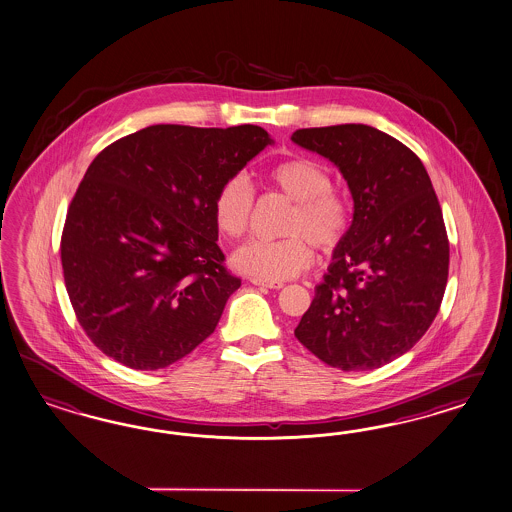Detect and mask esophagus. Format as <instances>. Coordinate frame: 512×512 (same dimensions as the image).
<instances>
[{
    "label": "esophagus",
    "instance_id": "1",
    "mask_svg": "<svg viewBox=\"0 0 512 512\" xmlns=\"http://www.w3.org/2000/svg\"><path fill=\"white\" fill-rule=\"evenodd\" d=\"M253 285H259V287H268V289H281L283 283L281 281H266V279L251 278Z\"/></svg>",
    "mask_w": 512,
    "mask_h": 512
}]
</instances>
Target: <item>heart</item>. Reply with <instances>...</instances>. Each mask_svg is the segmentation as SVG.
<instances>
[{
	"instance_id": "b5f03b06",
	"label": "heart",
	"mask_w": 512,
	"mask_h": 512,
	"mask_svg": "<svg viewBox=\"0 0 512 512\" xmlns=\"http://www.w3.org/2000/svg\"><path fill=\"white\" fill-rule=\"evenodd\" d=\"M268 180L283 191L295 210L289 217L287 233L281 240L253 238L236 249L233 264L251 278L283 281L295 278L313 263L311 242L319 248H334L349 223V208L336 191L323 165L308 157H295L268 169ZM253 186L246 174L229 176L214 199V219L219 233L240 238L248 231L253 212ZM309 237L306 239L305 236Z\"/></svg>"
}]
</instances>
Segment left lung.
Masks as SVG:
<instances>
[{"instance_id":"obj_1","label":"left lung","mask_w":512,"mask_h":512,"mask_svg":"<svg viewBox=\"0 0 512 512\" xmlns=\"http://www.w3.org/2000/svg\"><path fill=\"white\" fill-rule=\"evenodd\" d=\"M291 140L334 163L353 197L351 227L295 336L332 368H381L424 336L445 295L449 240L432 180L372 125L298 129Z\"/></svg>"}]
</instances>
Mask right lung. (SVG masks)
I'll use <instances>...</instances> for the list:
<instances>
[{
    "mask_svg": "<svg viewBox=\"0 0 512 512\" xmlns=\"http://www.w3.org/2000/svg\"><path fill=\"white\" fill-rule=\"evenodd\" d=\"M268 144L259 125L159 124L93 159L67 212L62 266L78 323L107 357L161 370L216 330L242 281L223 266L214 199Z\"/></svg>",
    "mask_w": 512,
    "mask_h": 512,
    "instance_id": "add662e5",
    "label": "right lung"
}]
</instances>
